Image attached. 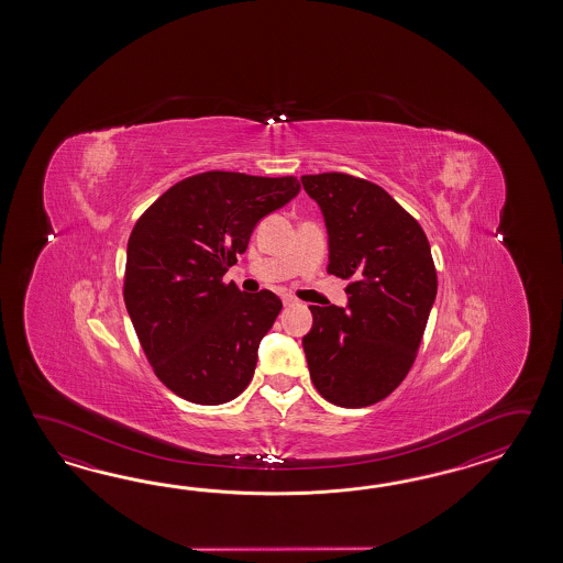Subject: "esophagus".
Returning <instances> with one entry per match:
<instances>
[{
    "mask_svg": "<svg viewBox=\"0 0 563 563\" xmlns=\"http://www.w3.org/2000/svg\"><path fill=\"white\" fill-rule=\"evenodd\" d=\"M282 301H284V306H294L298 299L294 298V296H282Z\"/></svg>",
    "mask_w": 563,
    "mask_h": 563,
    "instance_id": "34e87169",
    "label": "esophagus"
}]
</instances>
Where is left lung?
Returning <instances> with one entry per match:
<instances>
[{
    "mask_svg": "<svg viewBox=\"0 0 563 563\" xmlns=\"http://www.w3.org/2000/svg\"><path fill=\"white\" fill-rule=\"evenodd\" d=\"M322 209L328 274L350 279L347 310L310 306L301 344L316 390L335 407L380 402L407 378L437 298L431 245L419 221L371 180L303 175Z\"/></svg>",
    "mask_w": 563,
    "mask_h": 563,
    "instance_id": "left-lung-1",
    "label": "left lung"
}]
</instances>
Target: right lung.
<instances>
[{"mask_svg": "<svg viewBox=\"0 0 563 563\" xmlns=\"http://www.w3.org/2000/svg\"><path fill=\"white\" fill-rule=\"evenodd\" d=\"M299 192L296 177L207 170L175 183L132 228L122 296L156 378L195 405H223L253 378L282 310L274 291L225 284L262 217Z\"/></svg>", "mask_w": 563, "mask_h": 563, "instance_id": "add662e5", "label": "right lung"}]
</instances>
